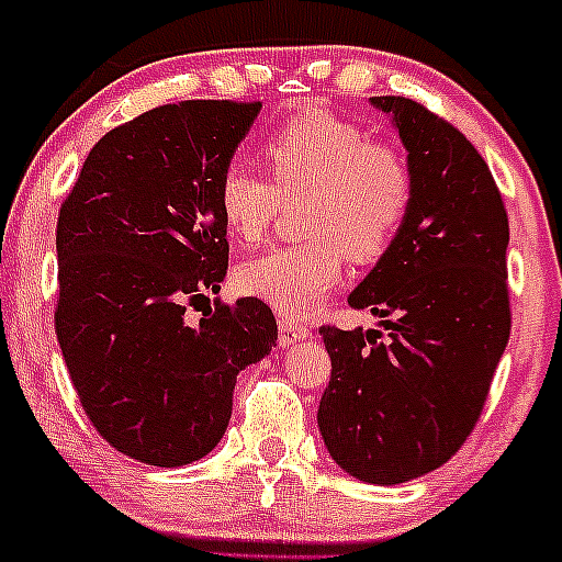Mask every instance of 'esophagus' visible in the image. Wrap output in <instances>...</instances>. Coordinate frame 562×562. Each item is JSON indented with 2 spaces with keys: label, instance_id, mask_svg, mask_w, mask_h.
<instances>
[{
  "label": "esophagus",
  "instance_id": "34e87169",
  "mask_svg": "<svg viewBox=\"0 0 562 562\" xmlns=\"http://www.w3.org/2000/svg\"><path fill=\"white\" fill-rule=\"evenodd\" d=\"M308 327L294 319H286V316H281L279 319V346L281 349H289V346H294L297 340H305L308 338Z\"/></svg>",
  "mask_w": 562,
  "mask_h": 562
}]
</instances>
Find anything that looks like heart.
Wrapping results in <instances>:
<instances>
[{"label": "heart", "mask_w": 562, "mask_h": 562, "mask_svg": "<svg viewBox=\"0 0 562 562\" xmlns=\"http://www.w3.org/2000/svg\"><path fill=\"white\" fill-rule=\"evenodd\" d=\"M273 183L233 161L218 178V213L229 235L257 243L276 200L305 194L308 243L279 246L248 259L235 273L246 297L279 314L305 316L338 286L340 251L355 262L381 257L408 216L414 178L392 146L373 143L366 126L329 110H300L265 143Z\"/></svg>", "instance_id": "heart-1"}]
</instances>
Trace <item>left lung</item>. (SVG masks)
Returning a JSON list of instances; mask_svg holds the SVG:
<instances>
[{
	"label": "left lung",
	"instance_id": "8db88e82",
	"mask_svg": "<svg viewBox=\"0 0 562 562\" xmlns=\"http://www.w3.org/2000/svg\"><path fill=\"white\" fill-rule=\"evenodd\" d=\"M370 105L401 135L414 194L395 240L349 294L386 335L319 329L333 375L316 419L349 476L403 484L443 465L487 401L512 333L508 218L462 132L406 97Z\"/></svg>",
	"mask_w": 562,
	"mask_h": 562
}]
</instances>
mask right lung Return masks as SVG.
Here are the masks:
<instances>
[{
  "label": "right lung",
  "instance_id": "obj_1",
  "mask_svg": "<svg viewBox=\"0 0 562 562\" xmlns=\"http://www.w3.org/2000/svg\"><path fill=\"white\" fill-rule=\"evenodd\" d=\"M259 110L187 100L115 126L59 211L61 357L91 425L132 460L181 468L213 452L238 373L279 338L254 297L187 322L227 276L218 178Z\"/></svg>",
  "mask_w": 562,
  "mask_h": 562
}]
</instances>
